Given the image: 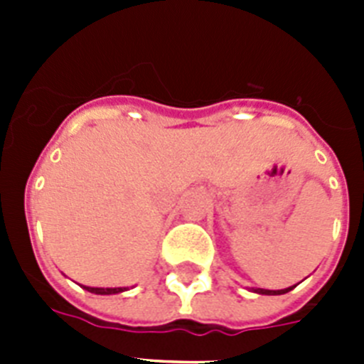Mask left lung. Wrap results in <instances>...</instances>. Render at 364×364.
I'll use <instances>...</instances> for the list:
<instances>
[{"mask_svg":"<svg viewBox=\"0 0 364 364\" xmlns=\"http://www.w3.org/2000/svg\"><path fill=\"white\" fill-rule=\"evenodd\" d=\"M290 290H294V286L286 288V290H262V288H259V290H255V291L257 294H262V295H282V294H288Z\"/></svg>","mask_w":364,"mask_h":364,"instance_id":"obj_1","label":"left lung"}]
</instances>
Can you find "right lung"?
I'll list each match as a JSON object with an SVG mask.
<instances>
[{"label": "right lung", "mask_w": 364, "mask_h": 364, "mask_svg": "<svg viewBox=\"0 0 364 364\" xmlns=\"http://www.w3.org/2000/svg\"><path fill=\"white\" fill-rule=\"evenodd\" d=\"M87 291H91V294H98V295H111V294H120L124 291L125 288H89V286H83Z\"/></svg>", "instance_id": "right-lung-1"}]
</instances>
